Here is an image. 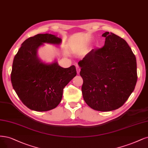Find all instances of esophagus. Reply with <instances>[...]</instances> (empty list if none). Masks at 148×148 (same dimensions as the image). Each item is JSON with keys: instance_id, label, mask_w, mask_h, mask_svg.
Listing matches in <instances>:
<instances>
[{"instance_id": "1", "label": "esophagus", "mask_w": 148, "mask_h": 148, "mask_svg": "<svg viewBox=\"0 0 148 148\" xmlns=\"http://www.w3.org/2000/svg\"><path fill=\"white\" fill-rule=\"evenodd\" d=\"M76 72H77V73L79 74L80 72V68L78 65H76Z\"/></svg>"}]
</instances>
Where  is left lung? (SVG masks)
I'll return each mask as SVG.
<instances>
[{"mask_svg":"<svg viewBox=\"0 0 148 148\" xmlns=\"http://www.w3.org/2000/svg\"><path fill=\"white\" fill-rule=\"evenodd\" d=\"M102 48L92 49L80 61L83 99L97 111H110L123 106L137 81L136 60L125 40L106 32Z\"/></svg>","mask_w":148,"mask_h":148,"instance_id":"obj_1","label":"left lung"}]
</instances>
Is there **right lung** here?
<instances>
[{"label":"right lung","instance_id":"add662e5","mask_svg":"<svg viewBox=\"0 0 148 148\" xmlns=\"http://www.w3.org/2000/svg\"><path fill=\"white\" fill-rule=\"evenodd\" d=\"M62 40L50 34H37L25 40L15 55L11 81L19 99L29 109L47 111L60 102L63 89L76 75L75 65L62 68L56 60L48 64L37 55L44 43L59 45Z\"/></svg>","mask_w":148,"mask_h":148}]
</instances>
